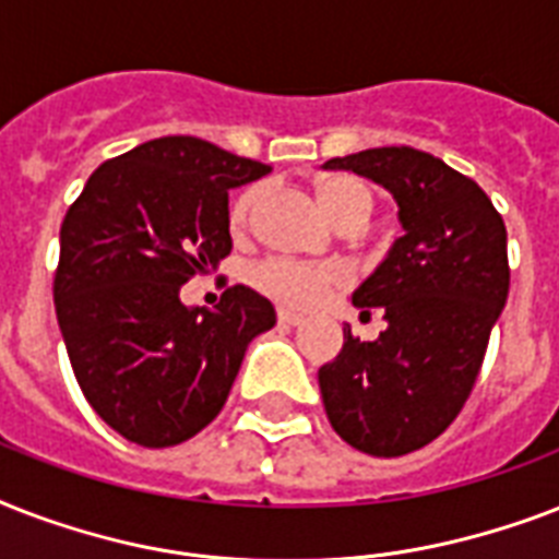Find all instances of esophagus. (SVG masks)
<instances>
[{
    "instance_id": "1",
    "label": "esophagus",
    "mask_w": 559,
    "mask_h": 559,
    "mask_svg": "<svg viewBox=\"0 0 559 559\" xmlns=\"http://www.w3.org/2000/svg\"><path fill=\"white\" fill-rule=\"evenodd\" d=\"M305 322V316L301 313H293V310H278V324L284 328H296V324Z\"/></svg>"
}]
</instances>
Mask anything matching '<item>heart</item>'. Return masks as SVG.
Masks as SVG:
<instances>
[{
	"mask_svg": "<svg viewBox=\"0 0 559 559\" xmlns=\"http://www.w3.org/2000/svg\"><path fill=\"white\" fill-rule=\"evenodd\" d=\"M322 209L331 214L342 228L366 226L373 211V197L359 179L354 177H328L316 186ZM263 197L261 186H249L237 193L228 209V226L235 235H243L254 217V209ZM249 278L263 296L275 298L278 305L287 307H319L333 289H340L348 275L333 263L310 266V263L284 261V258H266L252 266Z\"/></svg>",
	"mask_w": 559,
	"mask_h": 559,
	"instance_id": "heart-1",
	"label": "heart"
}]
</instances>
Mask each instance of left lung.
Instances as JSON below:
<instances>
[{
	"mask_svg": "<svg viewBox=\"0 0 559 559\" xmlns=\"http://www.w3.org/2000/svg\"><path fill=\"white\" fill-rule=\"evenodd\" d=\"M354 170L397 200L403 237L354 293L380 340L350 328L319 368L324 412L354 450L397 459L459 417L481 371L487 340L511 287L502 214L469 177L415 147H371L324 162Z\"/></svg>",
	"mask_w": 559,
	"mask_h": 559,
	"instance_id": "obj_1",
	"label": "left lung"
}]
</instances>
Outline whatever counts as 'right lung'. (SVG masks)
Segmentation results:
<instances>
[{
    "mask_svg": "<svg viewBox=\"0 0 559 559\" xmlns=\"http://www.w3.org/2000/svg\"><path fill=\"white\" fill-rule=\"evenodd\" d=\"M193 135L104 162L60 226L57 324L83 397L139 447H174L219 415L275 307L235 284L214 310L179 287L231 252L228 191L270 174Z\"/></svg>",
    "mask_w": 559,
    "mask_h": 559,
    "instance_id": "1",
    "label": "right lung"
}]
</instances>
